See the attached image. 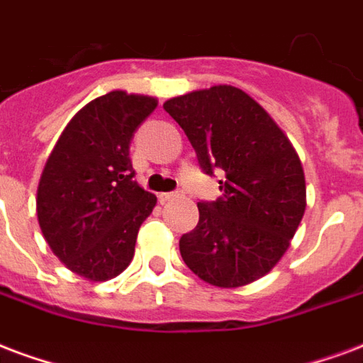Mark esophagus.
<instances>
[{
    "label": "esophagus",
    "instance_id": "esophagus-1",
    "mask_svg": "<svg viewBox=\"0 0 363 363\" xmlns=\"http://www.w3.org/2000/svg\"><path fill=\"white\" fill-rule=\"evenodd\" d=\"M179 196V192H161L160 194V202L165 203L169 202V200H173V198H177Z\"/></svg>",
    "mask_w": 363,
    "mask_h": 363
}]
</instances>
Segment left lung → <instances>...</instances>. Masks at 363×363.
<instances>
[{
	"label": "left lung",
	"instance_id": "8db88e82",
	"mask_svg": "<svg viewBox=\"0 0 363 363\" xmlns=\"http://www.w3.org/2000/svg\"><path fill=\"white\" fill-rule=\"evenodd\" d=\"M206 174L223 173L216 202L181 236L189 269L213 286L236 289L269 273L291 246L306 209L304 169L264 107L235 86L196 90L163 104Z\"/></svg>",
	"mask_w": 363,
	"mask_h": 363
}]
</instances>
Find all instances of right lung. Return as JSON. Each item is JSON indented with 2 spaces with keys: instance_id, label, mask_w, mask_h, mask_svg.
Returning <instances> with one entry per match:
<instances>
[{
  "instance_id": "add662e5",
  "label": "right lung",
  "mask_w": 363,
  "mask_h": 363,
  "mask_svg": "<svg viewBox=\"0 0 363 363\" xmlns=\"http://www.w3.org/2000/svg\"><path fill=\"white\" fill-rule=\"evenodd\" d=\"M157 99L123 90L74 115L40 177L36 213L45 242L88 281L127 269L140 225L157 198L134 181L130 142Z\"/></svg>"
}]
</instances>
